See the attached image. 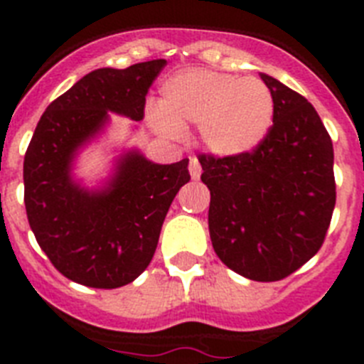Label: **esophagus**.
<instances>
[{"instance_id": "1", "label": "esophagus", "mask_w": 364, "mask_h": 364, "mask_svg": "<svg viewBox=\"0 0 364 364\" xmlns=\"http://www.w3.org/2000/svg\"><path fill=\"white\" fill-rule=\"evenodd\" d=\"M200 173H202V167L200 164H198V160L197 159L189 160V175H191V178L197 180L198 176H200Z\"/></svg>"}]
</instances>
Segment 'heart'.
Listing matches in <instances>:
<instances>
[{"label": "heart", "instance_id": "1", "mask_svg": "<svg viewBox=\"0 0 364 364\" xmlns=\"http://www.w3.org/2000/svg\"><path fill=\"white\" fill-rule=\"evenodd\" d=\"M275 102L262 80L208 69L173 74L162 85L160 105L149 107V122L176 138L198 124L202 146L218 156H240L262 144L273 124Z\"/></svg>", "mask_w": 364, "mask_h": 364}]
</instances>
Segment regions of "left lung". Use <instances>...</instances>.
Instances as JSON below:
<instances>
[{"mask_svg": "<svg viewBox=\"0 0 364 364\" xmlns=\"http://www.w3.org/2000/svg\"><path fill=\"white\" fill-rule=\"evenodd\" d=\"M275 102L269 133L252 153L198 154L211 193L215 253L252 281L288 277L323 246L336 205L332 138L304 96L260 73Z\"/></svg>", "mask_w": 364, "mask_h": 364, "instance_id": "8db88e82", "label": "left lung"}]
</instances>
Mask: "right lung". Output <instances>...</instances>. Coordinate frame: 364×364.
<instances>
[{"label": "right lung", "instance_id": "obj_1", "mask_svg": "<svg viewBox=\"0 0 364 364\" xmlns=\"http://www.w3.org/2000/svg\"><path fill=\"white\" fill-rule=\"evenodd\" d=\"M166 60L96 69L45 109L25 153V210L54 268L89 288L129 284L149 266L189 159L154 164L124 151L102 188L74 178L80 151L104 133L109 112L144 118L146 95Z\"/></svg>", "mask_w": 364, "mask_h": 364}]
</instances>
